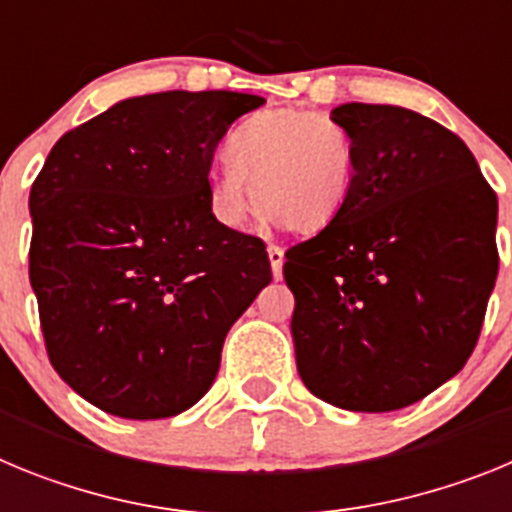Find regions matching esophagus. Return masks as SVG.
<instances>
[{"label":"esophagus","mask_w":512,"mask_h":512,"mask_svg":"<svg viewBox=\"0 0 512 512\" xmlns=\"http://www.w3.org/2000/svg\"><path fill=\"white\" fill-rule=\"evenodd\" d=\"M266 253H269V264H271V271H274V279H282L284 251L279 246H269L266 248Z\"/></svg>","instance_id":"obj_1"}]
</instances>
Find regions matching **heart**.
<instances>
[{"label": "heart", "instance_id": "obj_1", "mask_svg": "<svg viewBox=\"0 0 512 512\" xmlns=\"http://www.w3.org/2000/svg\"><path fill=\"white\" fill-rule=\"evenodd\" d=\"M235 166L210 176V205L238 228L259 207L292 233H320L346 210L356 187V151L323 112L266 110L230 138ZM257 189H252V184Z\"/></svg>", "mask_w": 512, "mask_h": 512}]
</instances>
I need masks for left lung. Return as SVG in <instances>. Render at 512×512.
Returning a JSON list of instances; mask_svg holds the SVG:
<instances>
[{
	"label": "left lung",
	"mask_w": 512,
	"mask_h": 512,
	"mask_svg": "<svg viewBox=\"0 0 512 512\" xmlns=\"http://www.w3.org/2000/svg\"><path fill=\"white\" fill-rule=\"evenodd\" d=\"M356 151L338 220L289 248L297 372L320 400L390 413L461 372L495 287L497 197L464 140L405 107L330 112Z\"/></svg>",
	"instance_id": "left-lung-1"
}]
</instances>
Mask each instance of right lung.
I'll list each match as a JSON object with an SVG mask.
<instances>
[{
	"mask_svg": "<svg viewBox=\"0 0 512 512\" xmlns=\"http://www.w3.org/2000/svg\"><path fill=\"white\" fill-rule=\"evenodd\" d=\"M266 99L161 92L58 138L30 189V284L53 369L99 410L171 418L212 387L271 282L261 238L212 215L217 143Z\"/></svg>",
	"mask_w": 512,
	"mask_h": 512,
	"instance_id": "add662e5",
	"label": "right lung"
}]
</instances>
